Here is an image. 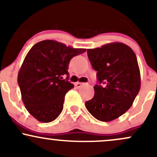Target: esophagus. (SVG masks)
<instances>
[{"mask_svg":"<svg viewBox=\"0 0 157 157\" xmlns=\"http://www.w3.org/2000/svg\"><path fill=\"white\" fill-rule=\"evenodd\" d=\"M85 84H86V83H84V82H76V83H75V86H76L77 88H80Z\"/></svg>","mask_w":157,"mask_h":157,"instance_id":"esophagus-1","label":"esophagus"}]
</instances>
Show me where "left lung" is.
I'll use <instances>...</instances> for the list:
<instances>
[{
	"label": "left lung",
	"instance_id": "left-lung-1",
	"mask_svg": "<svg viewBox=\"0 0 157 157\" xmlns=\"http://www.w3.org/2000/svg\"><path fill=\"white\" fill-rule=\"evenodd\" d=\"M87 55L97 71L98 84L86 107L97 120L112 121L130 109L140 91L141 78L136 55L122 43L87 49Z\"/></svg>",
	"mask_w": 157,
	"mask_h": 157
}]
</instances>
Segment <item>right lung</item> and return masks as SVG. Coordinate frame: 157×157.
<instances>
[{
	"label": "right lung",
	"instance_id": "right-lung-1",
	"mask_svg": "<svg viewBox=\"0 0 157 157\" xmlns=\"http://www.w3.org/2000/svg\"><path fill=\"white\" fill-rule=\"evenodd\" d=\"M86 51L46 40L27 53L17 82L25 107L39 122H52L62 112L66 94L74 88L68 81V64L73 57ZM65 74L67 77L63 80Z\"/></svg>",
	"mask_w": 157,
	"mask_h": 157
}]
</instances>
